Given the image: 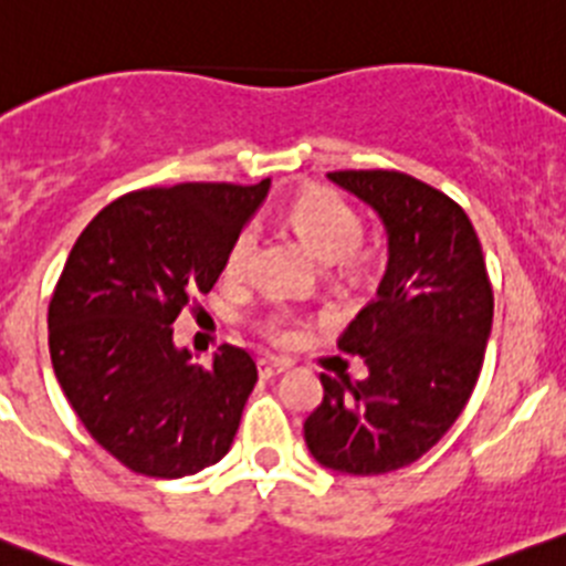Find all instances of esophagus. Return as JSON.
I'll return each instance as SVG.
<instances>
[{
	"label": "esophagus",
	"mask_w": 566,
	"mask_h": 566,
	"mask_svg": "<svg viewBox=\"0 0 566 566\" xmlns=\"http://www.w3.org/2000/svg\"><path fill=\"white\" fill-rule=\"evenodd\" d=\"M292 367L289 360H280V358H261L258 360V375H261L263 380L269 378H277L280 373H286V369Z\"/></svg>",
	"instance_id": "esophagus-1"
}]
</instances>
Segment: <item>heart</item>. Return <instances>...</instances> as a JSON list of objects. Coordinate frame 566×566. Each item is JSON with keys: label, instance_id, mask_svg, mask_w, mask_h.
I'll return each instance as SVG.
<instances>
[{"label": "heart", "instance_id": "1", "mask_svg": "<svg viewBox=\"0 0 566 566\" xmlns=\"http://www.w3.org/2000/svg\"><path fill=\"white\" fill-rule=\"evenodd\" d=\"M286 217L294 233L322 261H342V258L353 255L360 241V217L336 191H327V188H314V191L300 193L289 206ZM255 247L258 233L250 224L230 244L224 272L233 274V277L244 274L250 269L252 255H255ZM272 333L277 338L283 336L280 331Z\"/></svg>", "mask_w": 566, "mask_h": 566}]
</instances>
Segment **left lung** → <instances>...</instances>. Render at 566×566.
<instances>
[{
    "instance_id": "left-lung-1",
    "label": "left lung",
    "mask_w": 566,
    "mask_h": 566,
    "mask_svg": "<svg viewBox=\"0 0 566 566\" xmlns=\"http://www.w3.org/2000/svg\"><path fill=\"white\" fill-rule=\"evenodd\" d=\"M327 180L378 213L386 272L338 338L369 375H319L325 397L305 419V444L327 470L384 475L422 459L464 411L494 297L475 228L448 193L384 169L331 171Z\"/></svg>"
}]
</instances>
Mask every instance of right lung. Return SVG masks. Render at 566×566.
<instances>
[{
	"label": "right lung",
	"instance_id": "right-lung-1",
	"mask_svg": "<svg viewBox=\"0 0 566 566\" xmlns=\"http://www.w3.org/2000/svg\"><path fill=\"white\" fill-rule=\"evenodd\" d=\"M266 193L269 180L125 193L69 252L50 303L52 367L85 430L127 470L193 475L233 444L255 360L224 344L199 367L171 322L211 292Z\"/></svg>",
	"mask_w": 566,
	"mask_h": 566
}]
</instances>
